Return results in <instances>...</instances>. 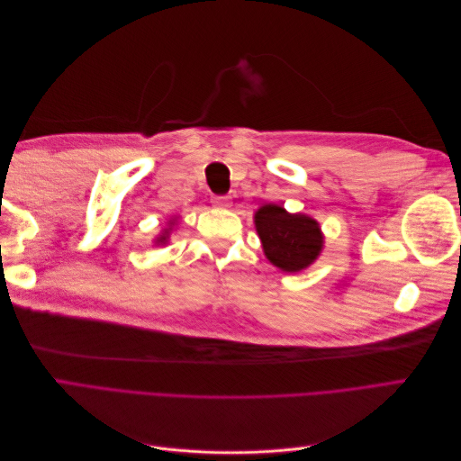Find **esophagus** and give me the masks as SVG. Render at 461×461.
<instances>
[{
  "label": "esophagus",
  "instance_id": "34e87169",
  "mask_svg": "<svg viewBox=\"0 0 461 461\" xmlns=\"http://www.w3.org/2000/svg\"><path fill=\"white\" fill-rule=\"evenodd\" d=\"M213 203L217 207H230V198L229 196H215L213 198Z\"/></svg>",
  "mask_w": 461,
  "mask_h": 461
}]
</instances>
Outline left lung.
<instances>
[{
	"label": "left lung",
	"mask_w": 461,
	"mask_h": 461,
	"mask_svg": "<svg viewBox=\"0 0 461 461\" xmlns=\"http://www.w3.org/2000/svg\"><path fill=\"white\" fill-rule=\"evenodd\" d=\"M254 225L265 258L285 273L312 267L325 246L319 221L305 213H290L278 203H265L254 213Z\"/></svg>",
	"instance_id": "left-lung-1"
}]
</instances>
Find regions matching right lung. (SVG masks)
Listing matches in <instances>:
<instances>
[{"label": "right lung", "mask_w": 461, "mask_h": 461, "mask_svg": "<svg viewBox=\"0 0 461 461\" xmlns=\"http://www.w3.org/2000/svg\"><path fill=\"white\" fill-rule=\"evenodd\" d=\"M176 222H178V217H176V215L169 217V221H167V227H163V229L159 230V234L156 236V239H153V246H165L167 242H169L171 234H173L175 227H176Z\"/></svg>", "instance_id": "1"}]
</instances>
